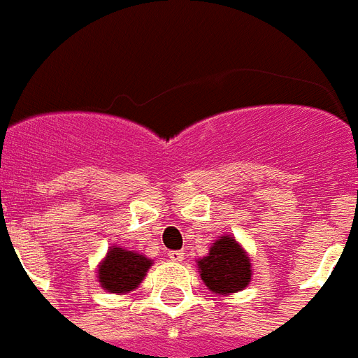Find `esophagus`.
<instances>
[{
    "label": "esophagus",
    "instance_id": "1",
    "mask_svg": "<svg viewBox=\"0 0 358 358\" xmlns=\"http://www.w3.org/2000/svg\"><path fill=\"white\" fill-rule=\"evenodd\" d=\"M169 260L182 262L184 260V250H169Z\"/></svg>",
    "mask_w": 358,
    "mask_h": 358
}]
</instances>
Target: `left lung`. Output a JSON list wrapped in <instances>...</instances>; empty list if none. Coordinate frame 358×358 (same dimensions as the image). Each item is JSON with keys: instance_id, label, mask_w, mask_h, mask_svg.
Returning <instances> with one entry per match:
<instances>
[{"instance_id": "left-lung-1", "label": "left lung", "mask_w": 358, "mask_h": 358, "mask_svg": "<svg viewBox=\"0 0 358 358\" xmlns=\"http://www.w3.org/2000/svg\"><path fill=\"white\" fill-rule=\"evenodd\" d=\"M202 282L213 294L232 295L245 289L252 277V264L247 250L230 234L217 238L206 256L196 258Z\"/></svg>"}]
</instances>
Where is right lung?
<instances>
[{"label":"right lung","instance_id":"add662e5","mask_svg":"<svg viewBox=\"0 0 358 358\" xmlns=\"http://www.w3.org/2000/svg\"><path fill=\"white\" fill-rule=\"evenodd\" d=\"M152 264L154 260L143 252L111 245L98 266V282L109 294H129L139 288Z\"/></svg>","mask_w":358,"mask_h":358}]
</instances>
